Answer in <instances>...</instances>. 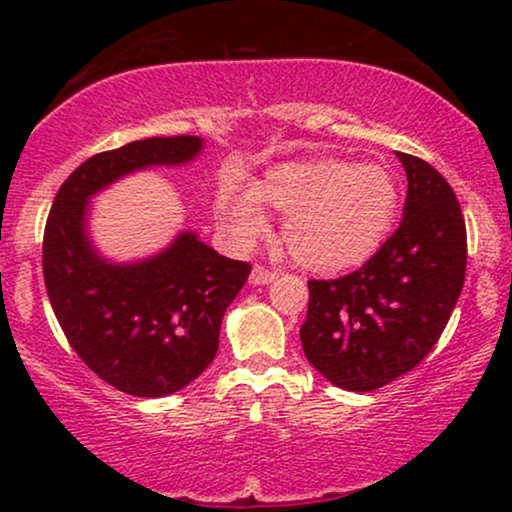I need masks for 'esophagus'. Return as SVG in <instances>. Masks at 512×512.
Listing matches in <instances>:
<instances>
[{"mask_svg":"<svg viewBox=\"0 0 512 512\" xmlns=\"http://www.w3.org/2000/svg\"><path fill=\"white\" fill-rule=\"evenodd\" d=\"M276 279V272H272V269H267V267H260V264H257L255 269H252V274H250V281L255 286H264V284H272V281Z\"/></svg>","mask_w":512,"mask_h":512,"instance_id":"34e87169","label":"esophagus"}]
</instances>
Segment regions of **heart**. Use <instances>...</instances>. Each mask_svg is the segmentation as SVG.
Returning <instances> with one entry per match:
<instances>
[{
    "mask_svg": "<svg viewBox=\"0 0 512 512\" xmlns=\"http://www.w3.org/2000/svg\"><path fill=\"white\" fill-rule=\"evenodd\" d=\"M267 209L284 214L286 248L305 267L332 272L368 260L380 248L399 209V185L380 163L339 158L286 161L245 187L223 175L214 209L226 238L248 250L269 233Z\"/></svg>",
    "mask_w": 512,
    "mask_h": 512,
    "instance_id": "b5f03b06",
    "label": "heart"
}]
</instances>
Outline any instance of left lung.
Here are the masks:
<instances>
[{
  "label": "left lung",
  "instance_id": "1",
  "mask_svg": "<svg viewBox=\"0 0 512 512\" xmlns=\"http://www.w3.org/2000/svg\"><path fill=\"white\" fill-rule=\"evenodd\" d=\"M397 158L409 180L397 231L356 272L308 281L305 358L351 392L378 390L424 361L467 269V228L448 180L421 158Z\"/></svg>",
  "mask_w": 512,
  "mask_h": 512
}]
</instances>
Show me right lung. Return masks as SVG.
I'll list each match as a JSON object with an SVG mask.
<instances>
[{"mask_svg": "<svg viewBox=\"0 0 512 512\" xmlns=\"http://www.w3.org/2000/svg\"><path fill=\"white\" fill-rule=\"evenodd\" d=\"M199 137H151L103 151L62 182L43 238V274L64 337L98 378L134 397L190 385L219 351L221 320L250 264L182 231L139 262L105 260L88 236V199L134 170L185 166Z\"/></svg>", "mask_w": 512, "mask_h": 512, "instance_id": "obj_1", "label": "right lung"}]
</instances>
